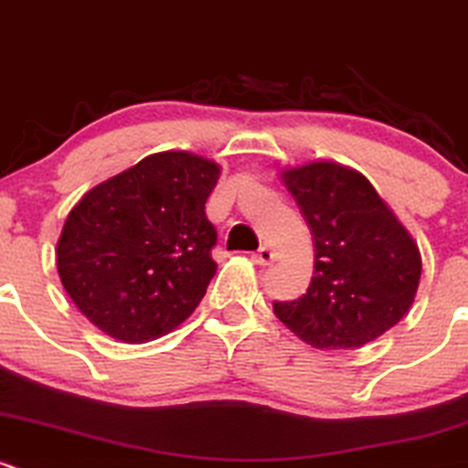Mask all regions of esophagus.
Returning a JSON list of instances; mask_svg holds the SVG:
<instances>
[{
  "label": "esophagus",
  "instance_id": "obj_1",
  "mask_svg": "<svg viewBox=\"0 0 468 468\" xmlns=\"http://www.w3.org/2000/svg\"><path fill=\"white\" fill-rule=\"evenodd\" d=\"M252 261L259 263V266H268V263L275 261V252L271 248H259L257 252L252 254Z\"/></svg>",
  "mask_w": 468,
  "mask_h": 468
}]
</instances>
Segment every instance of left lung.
I'll list each match as a JSON object with an SVG mask.
<instances>
[{
	"label": "left lung",
	"mask_w": 468,
	"mask_h": 468,
	"mask_svg": "<svg viewBox=\"0 0 468 468\" xmlns=\"http://www.w3.org/2000/svg\"><path fill=\"white\" fill-rule=\"evenodd\" d=\"M282 179L314 236V277L307 293L272 312L314 348H362L410 312L419 248L357 170L314 161Z\"/></svg>",
	"instance_id": "8db88e82"
}]
</instances>
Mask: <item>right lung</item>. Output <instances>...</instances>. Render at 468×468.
<instances>
[{
    "instance_id": "obj_1",
    "label": "right lung",
    "mask_w": 468,
    "mask_h": 468,
    "mask_svg": "<svg viewBox=\"0 0 468 468\" xmlns=\"http://www.w3.org/2000/svg\"><path fill=\"white\" fill-rule=\"evenodd\" d=\"M220 168L191 152L150 154L97 184L68 214L57 243L63 289L79 312L124 344L186 321L216 275L205 202Z\"/></svg>"
}]
</instances>
